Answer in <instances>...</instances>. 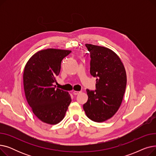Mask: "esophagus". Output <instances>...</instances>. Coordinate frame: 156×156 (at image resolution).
I'll return each mask as SVG.
<instances>
[{"label": "esophagus", "mask_w": 156, "mask_h": 156, "mask_svg": "<svg viewBox=\"0 0 156 156\" xmlns=\"http://www.w3.org/2000/svg\"><path fill=\"white\" fill-rule=\"evenodd\" d=\"M80 93H81V92H80V91H74V92H73V95H76L79 94Z\"/></svg>", "instance_id": "1"}]
</instances>
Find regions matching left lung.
<instances>
[{
    "label": "left lung",
    "instance_id": "8db88e82",
    "mask_svg": "<svg viewBox=\"0 0 156 156\" xmlns=\"http://www.w3.org/2000/svg\"><path fill=\"white\" fill-rule=\"evenodd\" d=\"M90 56V73L95 77V90L87 89L88 97L83 109L88 118L103 122L118 110L126 86V74L119 57L111 49L85 44Z\"/></svg>",
    "mask_w": 156,
    "mask_h": 156
}]
</instances>
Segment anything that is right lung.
I'll return each mask as SVG.
<instances>
[{
    "instance_id": "obj_1",
    "label": "right lung",
    "mask_w": 156,
    "mask_h": 156,
    "mask_svg": "<svg viewBox=\"0 0 156 156\" xmlns=\"http://www.w3.org/2000/svg\"><path fill=\"white\" fill-rule=\"evenodd\" d=\"M71 52L55 48L42 50L31 57L24 68L23 84L27 102L35 115L47 124L61 121L71 102L68 92L54 85L62 60Z\"/></svg>"
}]
</instances>
